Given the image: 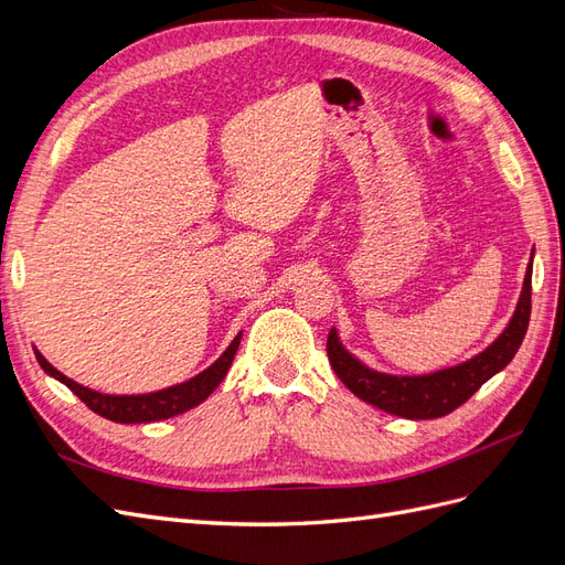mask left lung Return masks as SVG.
<instances>
[{
	"mask_svg": "<svg viewBox=\"0 0 565 565\" xmlns=\"http://www.w3.org/2000/svg\"><path fill=\"white\" fill-rule=\"evenodd\" d=\"M533 262V259H530ZM530 280H533V266L525 270L523 292L516 306V313L507 324V330L498 341L478 353L471 361L440 370L424 377H393V374L374 372L358 363L355 358L339 344L334 330L328 334V358L337 377L344 382L358 398L384 409V413L407 417V419H436L446 417L455 407L465 405L473 393L481 388L492 374L504 370L511 358L516 355L530 322Z\"/></svg>",
	"mask_w": 565,
	"mask_h": 565,
	"instance_id": "8db88e82",
	"label": "left lung"
}]
</instances>
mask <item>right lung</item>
Returning a JSON list of instances; mask_svg holds the SVG:
<instances>
[{"instance_id": "right-lung-1", "label": "right lung", "mask_w": 565, "mask_h": 565, "mask_svg": "<svg viewBox=\"0 0 565 565\" xmlns=\"http://www.w3.org/2000/svg\"><path fill=\"white\" fill-rule=\"evenodd\" d=\"M241 337L243 334H237L231 341V347L224 351V355H221L214 365L200 372L198 377L188 380L183 384H177V386L156 391V393H143V396H106V393L92 391L73 380H67L65 374H61L54 365L46 363V358L40 351H35V355H38V361L44 372H49L51 377L63 382L84 405L94 409L96 415L106 417L110 422H119V424H141V422H158V419H169L174 415H181V413H185V409H191L207 398L210 393L221 382H224L226 372L235 358V351H237V347H241Z\"/></svg>"}]
</instances>
